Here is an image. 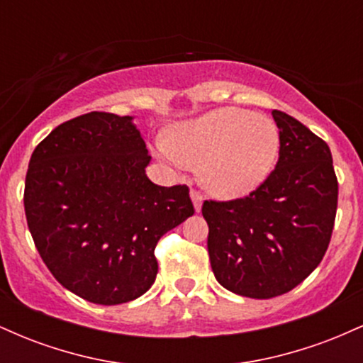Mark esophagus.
<instances>
[{"label": "esophagus", "mask_w": 363, "mask_h": 363, "mask_svg": "<svg viewBox=\"0 0 363 363\" xmlns=\"http://www.w3.org/2000/svg\"><path fill=\"white\" fill-rule=\"evenodd\" d=\"M191 199H193V203H194V210L196 211H201V205H203V194L201 193H198V191H191Z\"/></svg>", "instance_id": "1"}]
</instances>
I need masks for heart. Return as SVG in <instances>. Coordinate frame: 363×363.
I'll use <instances>...</instances> for the list:
<instances>
[{
	"label": "heart",
	"mask_w": 363,
	"mask_h": 363,
	"mask_svg": "<svg viewBox=\"0 0 363 363\" xmlns=\"http://www.w3.org/2000/svg\"><path fill=\"white\" fill-rule=\"evenodd\" d=\"M162 152L177 165H203V182L213 194L239 198L272 172L280 135L266 116L223 107L179 124Z\"/></svg>",
	"instance_id": "b5f03b06"
}]
</instances>
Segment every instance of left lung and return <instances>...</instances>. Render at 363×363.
I'll return each instance as SVG.
<instances>
[{
  "mask_svg": "<svg viewBox=\"0 0 363 363\" xmlns=\"http://www.w3.org/2000/svg\"><path fill=\"white\" fill-rule=\"evenodd\" d=\"M280 129L274 170L252 193L203 203L215 278L251 298L286 294L318 268L338 206L331 150L309 128L273 111Z\"/></svg>",
  "mask_w": 363,
  "mask_h": 363,
  "instance_id": "8db88e82",
  "label": "left lung"
}]
</instances>
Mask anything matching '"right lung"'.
Returning <instances> with one entry per match:
<instances>
[{
	"instance_id": "add662e5",
	"label": "right lung",
	"mask_w": 363,
	"mask_h": 363,
	"mask_svg": "<svg viewBox=\"0 0 363 363\" xmlns=\"http://www.w3.org/2000/svg\"><path fill=\"white\" fill-rule=\"evenodd\" d=\"M131 116L89 112L37 145L25 177L28 230L52 277L101 306L135 301L155 281V245L194 215L189 187L153 184Z\"/></svg>"
}]
</instances>
